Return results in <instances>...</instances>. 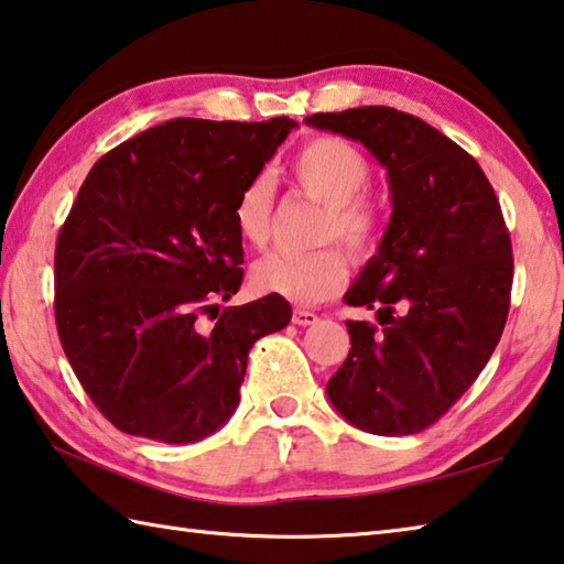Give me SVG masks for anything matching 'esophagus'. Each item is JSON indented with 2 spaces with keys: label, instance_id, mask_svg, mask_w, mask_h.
<instances>
[{
  "label": "esophagus",
  "instance_id": "34e87169",
  "mask_svg": "<svg viewBox=\"0 0 564 564\" xmlns=\"http://www.w3.org/2000/svg\"><path fill=\"white\" fill-rule=\"evenodd\" d=\"M317 321H321V317H317L313 311H303V308H295L293 311V323L295 325L305 327V325H315Z\"/></svg>",
  "mask_w": 564,
  "mask_h": 564
}]
</instances>
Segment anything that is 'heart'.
<instances>
[{"label":"heart","instance_id":"b5f03b06","mask_svg":"<svg viewBox=\"0 0 564 564\" xmlns=\"http://www.w3.org/2000/svg\"><path fill=\"white\" fill-rule=\"evenodd\" d=\"M289 175L308 197L325 204L321 241H340L355 259H370L384 231L382 207L362 192L372 167L360 150L333 135L305 142L295 152ZM234 227L247 247H263L273 224V187L253 177L234 202ZM347 261L340 249L311 253H269L251 265V285L261 295H279L291 303H317L345 285Z\"/></svg>","mask_w":564,"mask_h":564}]
</instances>
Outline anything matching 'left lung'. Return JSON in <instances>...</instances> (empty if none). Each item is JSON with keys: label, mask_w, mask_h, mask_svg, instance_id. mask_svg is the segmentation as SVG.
Wrapping results in <instances>:
<instances>
[{"label": "left lung", "mask_w": 564, "mask_h": 564, "mask_svg": "<svg viewBox=\"0 0 564 564\" xmlns=\"http://www.w3.org/2000/svg\"><path fill=\"white\" fill-rule=\"evenodd\" d=\"M387 167L392 219L377 256L345 293L377 311V327L347 321L350 352L327 397L377 436L419 434L476 382L503 335L513 249L478 162L422 118L387 106L315 112Z\"/></svg>", "instance_id": "obj_1"}]
</instances>
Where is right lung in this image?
<instances>
[{
    "label": "right lung",
    "mask_w": 564,
    "mask_h": 564,
    "mask_svg": "<svg viewBox=\"0 0 564 564\" xmlns=\"http://www.w3.org/2000/svg\"><path fill=\"white\" fill-rule=\"evenodd\" d=\"M295 122L175 118L106 152L56 239L54 313L70 367L108 422L162 444L217 432L239 404L249 350L291 323L241 289L234 202ZM217 310L214 326L200 317Z\"/></svg>",
    "instance_id": "add662e5"
}]
</instances>
